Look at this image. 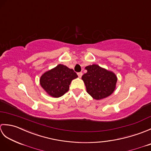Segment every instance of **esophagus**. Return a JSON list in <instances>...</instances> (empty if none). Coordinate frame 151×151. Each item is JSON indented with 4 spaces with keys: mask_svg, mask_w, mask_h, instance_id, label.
I'll list each match as a JSON object with an SVG mask.
<instances>
[{
    "mask_svg": "<svg viewBox=\"0 0 151 151\" xmlns=\"http://www.w3.org/2000/svg\"><path fill=\"white\" fill-rule=\"evenodd\" d=\"M77 75H78V77H79V78H81V77H82V72L78 73H77Z\"/></svg>",
    "mask_w": 151,
    "mask_h": 151,
    "instance_id": "esophagus-1",
    "label": "esophagus"
}]
</instances>
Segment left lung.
Here are the masks:
<instances>
[{"instance_id":"obj_1","label":"left lung","mask_w":151,"mask_h":151,"mask_svg":"<svg viewBox=\"0 0 151 151\" xmlns=\"http://www.w3.org/2000/svg\"><path fill=\"white\" fill-rule=\"evenodd\" d=\"M87 73L83 75L86 90L91 97L100 100L110 96L114 92L117 77L114 73L93 64L86 67Z\"/></svg>"}]
</instances>
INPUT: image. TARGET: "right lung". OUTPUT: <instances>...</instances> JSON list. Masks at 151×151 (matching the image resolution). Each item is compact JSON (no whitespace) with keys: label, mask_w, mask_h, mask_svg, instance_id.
I'll list each match as a JSON object with an SVG mask.
<instances>
[{"label":"right lung","mask_w":151,"mask_h":151,"mask_svg":"<svg viewBox=\"0 0 151 151\" xmlns=\"http://www.w3.org/2000/svg\"><path fill=\"white\" fill-rule=\"evenodd\" d=\"M77 77L73 69L59 64L41 76L40 84L48 94L60 97L69 91L70 82Z\"/></svg>","instance_id":"1"}]
</instances>
